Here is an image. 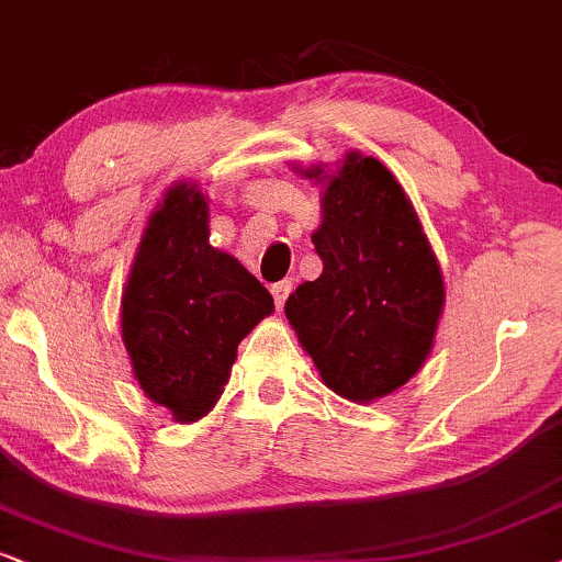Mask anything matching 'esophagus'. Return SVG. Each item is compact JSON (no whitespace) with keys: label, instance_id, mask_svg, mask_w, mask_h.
<instances>
[{"label":"esophagus","instance_id":"esophagus-1","mask_svg":"<svg viewBox=\"0 0 562 562\" xmlns=\"http://www.w3.org/2000/svg\"><path fill=\"white\" fill-rule=\"evenodd\" d=\"M290 290H293V282H290V280H282V282H277V285H272V295H274L277 311H282V305H285Z\"/></svg>","mask_w":562,"mask_h":562}]
</instances>
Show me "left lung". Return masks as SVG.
I'll list each match as a JSON object with an SVG mask.
<instances>
[{"mask_svg":"<svg viewBox=\"0 0 562 562\" xmlns=\"http://www.w3.org/2000/svg\"><path fill=\"white\" fill-rule=\"evenodd\" d=\"M322 187L311 233L324 272L285 303L297 342L347 402L371 404L404 386L428 360L443 316V272L394 173L350 150L334 170L293 166Z\"/></svg>","mask_w":562,"mask_h":562,"instance_id":"obj_1","label":"left lung"}]
</instances>
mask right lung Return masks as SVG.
Segmentation results:
<instances>
[{"label": "right lung", "instance_id": "1", "mask_svg": "<svg viewBox=\"0 0 562 562\" xmlns=\"http://www.w3.org/2000/svg\"><path fill=\"white\" fill-rule=\"evenodd\" d=\"M207 202L194 181L166 189L122 293V339L134 379L181 425L212 412L240 339L274 311L257 277L210 246Z\"/></svg>", "mask_w": 562, "mask_h": 562}]
</instances>
